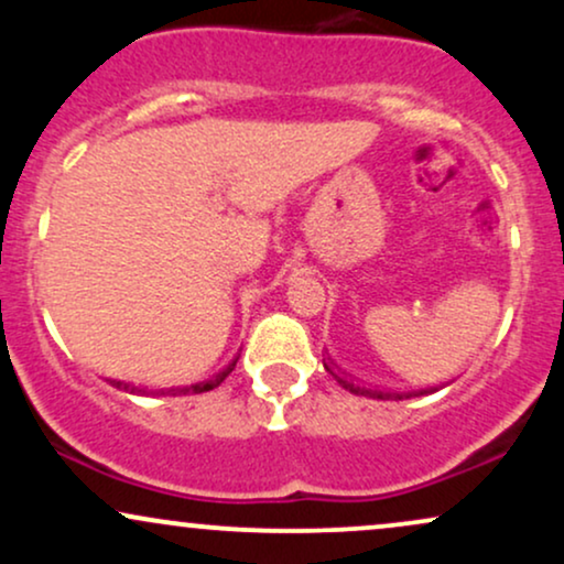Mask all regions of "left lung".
I'll return each instance as SVG.
<instances>
[{"instance_id": "obj_1", "label": "left lung", "mask_w": 564, "mask_h": 564, "mask_svg": "<svg viewBox=\"0 0 564 564\" xmlns=\"http://www.w3.org/2000/svg\"><path fill=\"white\" fill-rule=\"evenodd\" d=\"M323 366H326V364H323ZM326 371H332V368H328L326 366ZM332 377L336 379V381H339V384L341 387H345V390H349V392H352V394H366V398H373V400H408V398H411V392H403V394H390V392H379V390H368V387H355L352 384V381H349V379H345V377H339V373H334L332 371Z\"/></svg>"}]
</instances>
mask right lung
I'll return each mask as SVG.
<instances>
[{"label":"right lung","mask_w":564,"mask_h":564,"mask_svg":"<svg viewBox=\"0 0 564 564\" xmlns=\"http://www.w3.org/2000/svg\"><path fill=\"white\" fill-rule=\"evenodd\" d=\"M236 360H238V358H236ZM236 360L225 366L223 371H217L215 377H209V379H204V381H196V384L180 387V390H170V392H174V394H191V392L198 394V392L215 390V387H219L225 379H228V373L232 371V368H236ZM108 381H111L116 390H124V392H129V394H148V390H142V387H134V384H127V381H116V379H108ZM161 394H164V390H161Z\"/></svg>","instance_id":"add662e5"}]
</instances>
